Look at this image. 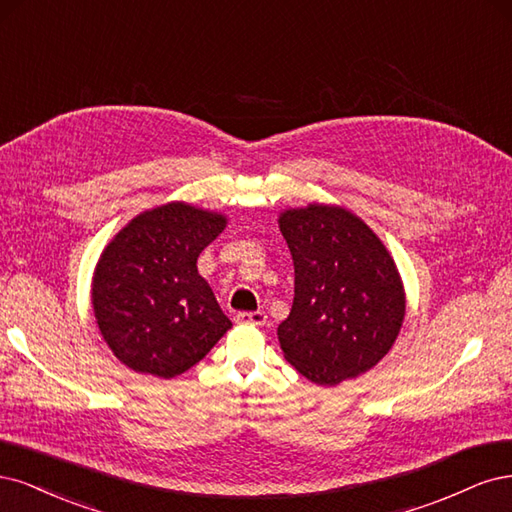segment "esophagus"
I'll return each instance as SVG.
<instances>
[{"label": "esophagus", "instance_id": "obj_1", "mask_svg": "<svg viewBox=\"0 0 512 512\" xmlns=\"http://www.w3.org/2000/svg\"><path fill=\"white\" fill-rule=\"evenodd\" d=\"M236 321L238 323H244V325H263L268 321V315L263 310H253V312H238L236 315Z\"/></svg>", "mask_w": 512, "mask_h": 512}]
</instances>
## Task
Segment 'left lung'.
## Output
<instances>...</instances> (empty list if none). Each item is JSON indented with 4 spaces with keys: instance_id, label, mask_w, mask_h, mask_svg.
<instances>
[{
    "instance_id": "left-lung-1",
    "label": "left lung",
    "mask_w": 512,
    "mask_h": 512,
    "mask_svg": "<svg viewBox=\"0 0 512 512\" xmlns=\"http://www.w3.org/2000/svg\"><path fill=\"white\" fill-rule=\"evenodd\" d=\"M295 268L289 317L278 342L308 381L334 387L368 372L398 338L406 293L398 266L357 214L334 204L280 212Z\"/></svg>"
}]
</instances>
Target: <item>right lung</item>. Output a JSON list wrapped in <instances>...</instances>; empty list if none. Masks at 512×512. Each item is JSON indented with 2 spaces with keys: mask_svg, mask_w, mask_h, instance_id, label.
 <instances>
[{
  "mask_svg": "<svg viewBox=\"0 0 512 512\" xmlns=\"http://www.w3.org/2000/svg\"><path fill=\"white\" fill-rule=\"evenodd\" d=\"M225 225L221 212L168 202L140 212L108 242L93 272L91 304L121 364L174 378L232 327L197 272V257Z\"/></svg>",
  "mask_w": 512,
  "mask_h": 512,
  "instance_id": "add662e5",
  "label": "right lung"
}]
</instances>
